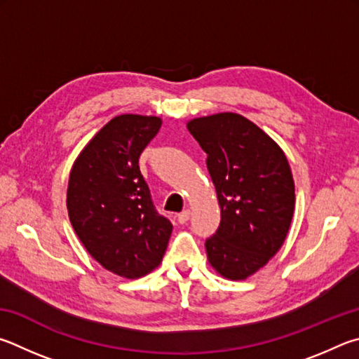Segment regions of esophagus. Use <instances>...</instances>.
I'll return each instance as SVG.
<instances>
[{
	"instance_id": "1",
	"label": "esophagus",
	"mask_w": 359,
	"mask_h": 359,
	"mask_svg": "<svg viewBox=\"0 0 359 359\" xmlns=\"http://www.w3.org/2000/svg\"><path fill=\"white\" fill-rule=\"evenodd\" d=\"M189 217H191V211L186 210V211L180 212V215H178V222L180 224H186L187 221H189Z\"/></svg>"
}]
</instances>
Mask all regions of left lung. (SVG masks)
<instances>
[{"mask_svg":"<svg viewBox=\"0 0 359 359\" xmlns=\"http://www.w3.org/2000/svg\"><path fill=\"white\" fill-rule=\"evenodd\" d=\"M208 154L221 225L206 240L215 271L246 280L278 254L294 211V181L282 148L250 119L222 111L187 121Z\"/></svg>","mask_w":359,"mask_h":359,"instance_id":"left-lung-1","label":"left lung"}]
</instances>
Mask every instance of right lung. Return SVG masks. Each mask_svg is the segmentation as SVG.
<instances>
[{
    "label": "right lung",
    "mask_w": 359,
    "mask_h": 359,
    "mask_svg": "<svg viewBox=\"0 0 359 359\" xmlns=\"http://www.w3.org/2000/svg\"><path fill=\"white\" fill-rule=\"evenodd\" d=\"M159 116L110 119L80 151L69 173L66 206L79 240L100 266L138 279L161 265L173 225L157 215L138 157Z\"/></svg>",
    "instance_id": "obj_1"
}]
</instances>
